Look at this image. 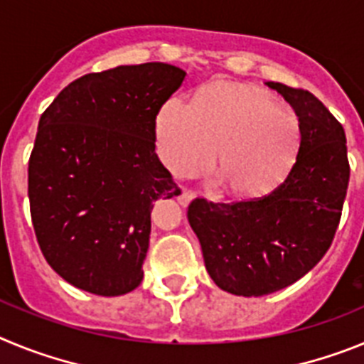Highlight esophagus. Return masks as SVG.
I'll use <instances>...</instances> for the list:
<instances>
[{
  "label": "esophagus",
  "instance_id": "34e87169",
  "mask_svg": "<svg viewBox=\"0 0 364 364\" xmlns=\"http://www.w3.org/2000/svg\"><path fill=\"white\" fill-rule=\"evenodd\" d=\"M197 197V193L189 191V189H184V188H178V195H176V200H178L180 205H188L189 202L193 200V198Z\"/></svg>",
  "mask_w": 364,
  "mask_h": 364
}]
</instances>
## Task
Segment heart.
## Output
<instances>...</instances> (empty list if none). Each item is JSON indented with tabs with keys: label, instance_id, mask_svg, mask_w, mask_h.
Returning <instances> with one entry per match:
<instances>
[{
	"label": "heart",
	"instance_id": "b5f03b06",
	"mask_svg": "<svg viewBox=\"0 0 364 364\" xmlns=\"http://www.w3.org/2000/svg\"><path fill=\"white\" fill-rule=\"evenodd\" d=\"M164 164L175 175H215L235 197L255 198L281 186L295 166L301 129L291 112L266 92L213 83L193 104L171 98L156 120Z\"/></svg>",
	"mask_w": 364,
	"mask_h": 364
}]
</instances>
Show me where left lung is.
Listing matches in <instances>:
<instances>
[{"label": "left lung", "mask_w": 364, "mask_h": 364, "mask_svg": "<svg viewBox=\"0 0 364 364\" xmlns=\"http://www.w3.org/2000/svg\"><path fill=\"white\" fill-rule=\"evenodd\" d=\"M299 118L297 160L281 186L250 200L195 198L188 220L210 277L242 297L279 291L324 257L341 220L350 166L343 125L311 92L266 82Z\"/></svg>", "instance_id": "left-lung-1"}]
</instances>
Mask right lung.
Here are the masks:
<instances>
[{"mask_svg": "<svg viewBox=\"0 0 364 364\" xmlns=\"http://www.w3.org/2000/svg\"><path fill=\"white\" fill-rule=\"evenodd\" d=\"M184 80L160 62L85 74L41 114L32 226L50 268L80 290L117 297L142 282L153 202L178 195L154 151L156 114Z\"/></svg>", "mask_w": 364, "mask_h": 364, "instance_id": "right-lung-1", "label": "right lung"}]
</instances>
